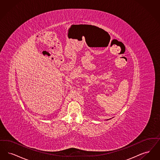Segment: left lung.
I'll list each match as a JSON object with an SVG mask.
<instances>
[{"instance_id":"left-lung-1","label":"left lung","mask_w":160,"mask_h":160,"mask_svg":"<svg viewBox=\"0 0 160 160\" xmlns=\"http://www.w3.org/2000/svg\"><path fill=\"white\" fill-rule=\"evenodd\" d=\"M109 119H107V120H109Z\"/></svg>"}]
</instances>
